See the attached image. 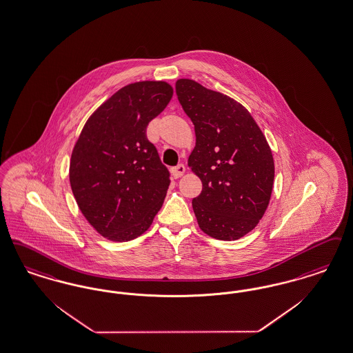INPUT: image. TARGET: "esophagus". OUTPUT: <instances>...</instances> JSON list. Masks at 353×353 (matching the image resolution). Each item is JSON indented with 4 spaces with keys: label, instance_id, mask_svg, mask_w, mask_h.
I'll use <instances>...</instances> for the list:
<instances>
[{
    "label": "esophagus",
    "instance_id": "34e87169",
    "mask_svg": "<svg viewBox=\"0 0 353 353\" xmlns=\"http://www.w3.org/2000/svg\"><path fill=\"white\" fill-rule=\"evenodd\" d=\"M183 173H185V165H183V164H179V165H176L174 168H172V174H173L174 179L181 177Z\"/></svg>",
    "mask_w": 353,
    "mask_h": 353
}]
</instances>
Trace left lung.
Instances as JSON below:
<instances>
[{"label": "left lung", "instance_id": "1", "mask_svg": "<svg viewBox=\"0 0 353 353\" xmlns=\"http://www.w3.org/2000/svg\"><path fill=\"white\" fill-rule=\"evenodd\" d=\"M176 94L196 131L188 165L202 181L192 202L199 228L215 239H239L268 208L274 180L268 141L235 99L189 79L177 80Z\"/></svg>", "mask_w": 353, "mask_h": 353}]
</instances>
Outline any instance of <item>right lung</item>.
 Wrapping results in <instances>:
<instances>
[{"label": "right lung", "instance_id": "right-lung-1", "mask_svg": "<svg viewBox=\"0 0 353 353\" xmlns=\"http://www.w3.org/2000/svg\"><path fill=\"white\" fill-rule=\"evenodd\" d=\"M172 96V86L164 81L126 85L90 115L74 144L72 193L103 238L141 236L164 202L170 170L145 131Z\"/></svg>", "mask_w": 353, "mask_h": 353}]
</instances>
